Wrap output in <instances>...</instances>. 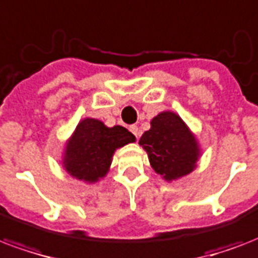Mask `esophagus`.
I'll use <instances>...</instances> for the list:
<instances>
[{"label": "esophagus", "mask_w": 258, "mask_h": 258, "mask_svg": "<svg viewBox=\"0 0 258 258\" xmlns=\"http://www.w3.org/2000/svg\"><path fill=\"white\" fill-rule=\"evenodd\" d=\"M129 131H131L132 133L136 136V137H139V127L136 126V125H132V126L129 127Z\"/></svg>", "instance_id": "obj_1"}]
</instances>
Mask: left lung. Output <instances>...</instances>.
<instances>
[{"mask_svg":"<svg viewBox=\"0 0 258 258\" xmlns=\"http://www.w3.org/2000/svg\"><path fill=\"white\" fill-rule=\"evenodd\" d=\"M139 144L147 152L155 172L168 183L189 175L202 156L195 133L172 110L161 111L153 117L151 129L144 132Z\"/></svg>","mask_w":258,"mask_h":258,"instance_id":"8db88e82","label":"left lung"}]
</instances>
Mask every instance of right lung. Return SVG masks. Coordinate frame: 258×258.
<instances>
[{
  "label": "right lung",
  "mask_w": 258,
  "mask_h": 258,
  "mask_svg": "<svg viewBox=\"0 0 258 258\" xmlns=\"http://www.w3.org/2000/svg\"><path fill=\"white\" fill-rule=\"evenodd\" d=\"M135 141L126 127H109L101 119L86 117L64 143L60 164L70 176L94 184L110 171L114 152Z\"/></svg>",
  "instance_id": "add662e5"
}]
</instances>
